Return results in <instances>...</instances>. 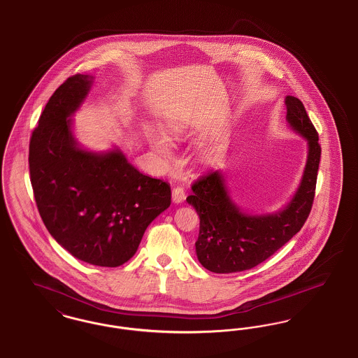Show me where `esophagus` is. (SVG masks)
<instances>
[{
  "label": "esophagus",
  "instance_id": "1",
  "mask_svg": "<svg viewBox=\"0 0 358 358\" xmlns=\"http://www.w3.org/2000/svg\"><path fill=\"white\" fill-rule=\"evenodd\" d=\"M185 199H186V192L183 187L176 186V187L172 188V201L175 203H182Z\"/></svg>",
  "mask_w": 358,
  "mask_h": 358
}]
</instances>
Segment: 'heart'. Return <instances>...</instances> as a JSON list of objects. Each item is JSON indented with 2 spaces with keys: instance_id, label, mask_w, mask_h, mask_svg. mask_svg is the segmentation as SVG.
<instances>
[{
  "instance_id": "b5f03b06",
  "label": "heart",
  "mask_w": 358,
  "mask_h": 358,
  "mask_svg": "<svg viewBox=\"0 0 358 358\" xmlns=\"http://www.w3.org/2000/svg\"><path fill=\"white\" fill-rule=\"evenodd\" d=\"M148 138H150L152 148L157 152L160 156L171 157L173 145H172V141H171L170 137L167 134L159 132V131H152L148 134Z\"/></svg>"
}]
</instances>
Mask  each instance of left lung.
<instances>
[{
  "mask_svg": "<svg viewBox=\"0 0 358 358\" xmlns=\"http://www.w3.org/2000/svg\"><path fill=\"white\" fill-rule=\"evenodd\" d=\"M285 105L291 128L308 144L301 186L288 206L275 214H245L229 198L218 171L207 172L191 185L192 195H188L187 202L201 220L195 250L199 263L211 272H241L263 263L288 243L308 218L320 169V137L301 99L288 95Z\"/></svg>",
  "mask_w": 358,
  "mask_h": 358,
  "instance_id": "8db88e82",
  "label": "left lung"
}]
</instances>
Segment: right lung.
Wrapping results in <instances>:
<instances>
[{
    "mask_svg": "<svg viewBox=\"0 0 358 358\" xmlns=\"http://www.w3.org/2000/svg\"><path fill=\"white\" fill-rule=\"evenodd\" d=\"M92 76L67 78L51 95L29 141V173L40 217L74 257L98 266L132 259L145 229L171 205L166 182L143 175L118 151L78 147L71 120Z\"/></svg>",
    "mask_w": 358,
    "mask_h": 358,
    "instance_id": "obj_1",
    "label": "right lung"
}]
</instances>
